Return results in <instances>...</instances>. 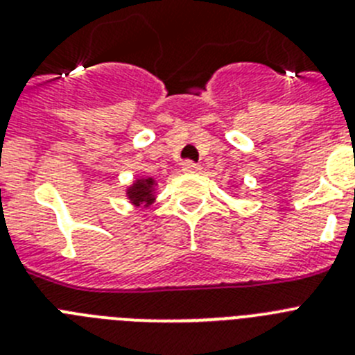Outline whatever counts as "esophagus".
<instances>
[{
	"mask_svg": "<svg viewBox=\"0 0 355 355\" xmlns=\"http://www.w3.org/2000/svg\"><path fill=\"white\" fill-rule=\"evenodd\" d=\"M183 171L184 172H199L200 165L199 163L192 162V159H187V162H183Z\"/></svg>",
	"mask_w": 355,
	"mask_h": 355,
	"instance_id": "obj_1",
	"label": "esophagus"
}]
</instances>
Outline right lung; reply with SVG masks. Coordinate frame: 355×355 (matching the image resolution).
Masks as SVG:
<instances>
[{"instance_id": "add662e5", "label": "right lung", "mask_w": 355, "mask_h": 355, "mask_svg": "<svg viewBox=\"0 0 355 355\" xmlns=\"http://www.w3.org/2000/svg\"><path fill=\"white\" fill-rule=\"evenodd\" d=\"M153 187H155V181L147 178V180H139L133 187L128 190V196L130 200L135 206H147L153 202Z\"/></svg>"}]
</instances>
